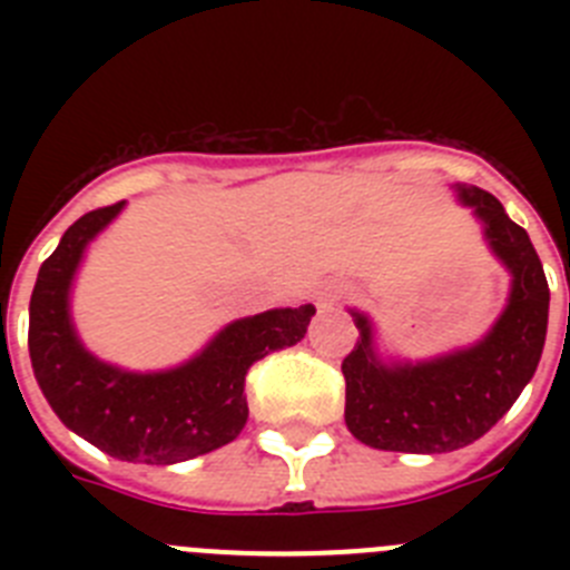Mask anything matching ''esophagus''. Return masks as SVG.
Returning a JSON list of instances; mask_svg holds the SVG:
<instances>
[{
  "instance_id": "esophagus-1",
  "label": "esophagus",
  "mask_w": 570,
  "mask_h": 570,
  "mask_svg": "<svg viewBox=\"0 0 570 570\" xmlns=\"http://www.w3.org/2000/svg\"><path fill=\"white\" fill-rule=\"evenodd\" d=\"M345 285H340V282H325V285H320V288L314 291V299H316V308H331V305H336V302L345 296Z\"/></svg>"
}]
</instances>
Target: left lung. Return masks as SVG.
Segmentation results:
<instances>
[{
	"mask_svg": "<svg viewBox=\"0 0 570 570\" xmlns=\"http://www.w3.org/2000/svg\"><path fill=\"white\" fill-rule=\"evenodd\" d=\"M456 194L511 271V294L485 340L428 362L385 365L376 356L371 320L351 311L360 340L342 360L345 425L380 451L445 454L471 445L508 414L540 365L551 302L540 256L497 196L473 185H456Z\"/></svg>",
	"mask_w": 570,
	"mask_h": 570,
	"instance_id": "obj_1",
	"label": "left lung"
}]
</instances>
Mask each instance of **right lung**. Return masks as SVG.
<instances>
[{"instance_id":"add662e5","label":"right lung","mask_w":570,"mask_h":570,"mask_svg":"<svg viewBox=\"0 0 570 570\" xmlns=\"http://www.w3.org/2000/svg\"><path fill=\"white\" fill-rule=\"evenodd\" d=\"M125 203L85 214L42 262L30 294L28 347L45 400L65 425L105 454L174 465L228 445L248 422L245 376L271 351L305 336L314 305L230 322L185 365L130 374L85 351L70 322V282L88 242Z\"/></svg>"}]
</instances>
